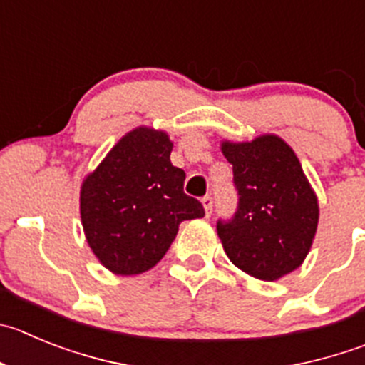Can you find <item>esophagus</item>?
I'll return each instance as SVG.
<instances>
[{
	"mask_svg": "<svg viewBox=\"0 0 365 365\" xmlns=\"http://www.w3.org/2000/svg\"><path fill=\"white\" fill-rule=\"evenodd\" d=\"M203 203V209H205V214L207 216H210V212H212V198L210 196H205V198L202 200Z\"/></svg>",
	"mask_w": 365,
	"mask_h": 365,
	"instance_id": "34e87169",
	"label": "esophagus"
}]
</instances>
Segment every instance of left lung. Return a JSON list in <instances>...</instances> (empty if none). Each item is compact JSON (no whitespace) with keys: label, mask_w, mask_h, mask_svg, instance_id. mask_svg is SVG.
<instances>
[{"label":"left lung","mask_w":365,"mask_h":365,"mask_svg":"<svg viewBox=\"0 0 365 365\" xmlns=\"http://www.w3.org/2000/svg\"><path fill=\"white\" fill-rule=\"evenodd\" d=\"M234 171L240 203L230 221H217V236L245 274L277 281L304 263L319 225V200L294 149L281 136L221 142Z\"/></svg>","instance_id":"1"}]
</instances>
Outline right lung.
<instances>
[{
  "mask_svg": "<svg viewBox=\"0 0 365 365\" xmlns=\"http://www.w3.org/2000/svg\"><path fill=\"white\" fill-rule=\"evenodd\" d=\"M165 131L138 125L125 133L81 185L88 245L115 275L148 272L162 259L185 220L205 216L183 192L185 173L171 163Z\"/></svg>",
  "mask_w": 365,
  "mask_h": 365,
  "instance_id": "add662e5",
  "label": "right lung"
}]
</instances>
